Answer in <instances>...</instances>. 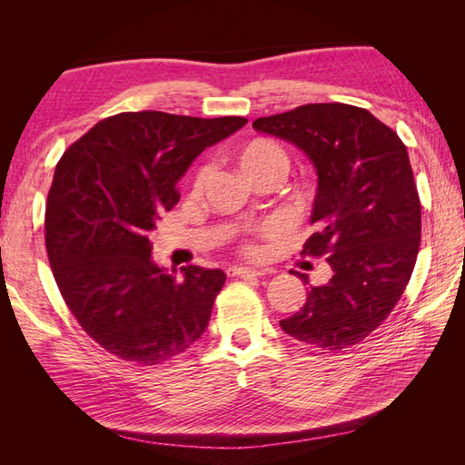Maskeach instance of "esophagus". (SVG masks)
Returning <instances> with one entry per match:
<instances>
[{
  "label": "esophagus",
  "mask_w": 465,
  "mask_h": 465,
  "mask_svg": "<svg viewBox=\"0 0 465 465\" xmlns=\"http://www.w3.org/2000/svg\"><path fill=\"white\" fill-rule=\"evenodd\" d=\"M227 275L229 277H262V270H250V267H227Z\"/></svg>",
  "instance_id": "34e87169"
}]
</instances>
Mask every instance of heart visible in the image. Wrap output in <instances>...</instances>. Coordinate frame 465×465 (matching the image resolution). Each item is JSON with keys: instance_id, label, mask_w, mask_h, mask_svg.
<instances>
[{"instance_id": "obj_1", "label": "heart", "mask_w": 465, "mask_h": 465, "mask_svg": "<svg viewBox=\"0 0 465 465\" xmlns=\"http://www.w3.org/2000/svg\"><path fill=\"white\" fill-rule=\"evenodd\" d=\"M238 163H241L242 171L254 180L260 178L263 174H281L285 176L289 166H291V159L287 151L281 147L279 143L272 142V139H252V142L244 143L236 153ZM213 174V163L205 161L202 163L198 168H195L193 178H192V188L195 192L203 190V186L207 184V180ZM244 252L246 254H256L258 248L254 244L246 242L244 244Z\"/></svg>"}]
</instances>
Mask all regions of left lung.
Instances as JSON below:
<instances>
[{"instance_id": "left-lung-1", "label": "left lung", "mask_w": 465, "mask_h": 465, "mask_svg": "<svg viewBox=\"0 0 465 465\" xmlns=\"http://www.w3.org/2000/svg\"><path fill=\"white\" fill-rule=\"evenodd\" d=\"M252 128L301 147L318 173L302 256H328L331 279L311 285L281 328L304 345L337 353L382 323L410 283L420 242V200L400 135L369 110L302 104L254 120ZM299 275L308 285V277Z\"/></svg>"}]
</instances>
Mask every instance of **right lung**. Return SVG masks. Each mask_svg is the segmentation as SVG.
<instances>
[{
  "instance_id": "obj_1",
  "label": "right lung",
  "mask_w": 465,
  "mask_h": 465,
  "mask_svg": "<svg viewBox=\"0 0 465 465\" xmlns=\"http://www.w3.org/2000/svg\"><path fill=\"white\" fill-rule=\"evenodd\" d=\"M246 122L120 112L55 164L46 254L67 308L110 355L154 367L205 331L227 275L200 265L184 267L182 279L166 273L151 260L149 232L178 203L176 182L190 163Z\"/></svg>"
}]
</instances>
